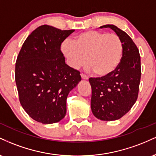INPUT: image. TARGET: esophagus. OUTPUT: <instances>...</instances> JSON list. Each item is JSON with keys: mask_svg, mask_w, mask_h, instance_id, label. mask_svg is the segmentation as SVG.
<instances>
[{"mask_svg": "<svg viewBox=\"0 0 156 156\" xmlns=\"http://www.w3.org/2000/svg\"><path fill=\"white\" fill-rule=\"evenodd\" d=\"M80 76H81L82 79H84V80H88V78H89L88 77L86 76V75L83 74V73H81V74H80Z\"/></svg>", "mask_w": 156, "mask_h": 156, "instance_id": "esophagus-1", "label": "esophagus"}]
</instances>
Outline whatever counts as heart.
<instances>
[{
	"label": "heart",
	"instance_id": "obj_1",
	"mask_svg": "<svg viewBox=\"0 0 156 156\" xmlns=\"http://www.w3.org/2000/svg\"><path fill=\"white\" fill-rule=\"evenodd\" d=\"M62 51L71 67L76 69L84 65L87 58L89 70H93L97 76H105L119 65L123 43L116 34L87 31L77 35L73 42L64 41Z\"/></svg>",
	"mask_w": 156,
	"mask_h": 156
}]
</instances>
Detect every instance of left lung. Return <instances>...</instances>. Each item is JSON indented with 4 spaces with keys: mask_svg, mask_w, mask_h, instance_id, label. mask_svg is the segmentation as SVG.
Wrapping results in <instances>:
<instances>
[{
    "mask_svg": "<svg viewBox=\"0 0 156 156\" xmlns=\"http://www.w3.org/2000/svg\"><path fill=\"white\" fill-rule=\"evenodd\" d=\"M120 37L122 57L114 72L101 78L89 79L92 87L91 108L94 117L103 121L120 119L136 101L141 79V58L132 39L114 25H105Z\"/></svg>",
    "mask_w": 156,
    "mask_h": 156,
    "instance_id": "1",
    "label": "left lung"
}]
</instances>
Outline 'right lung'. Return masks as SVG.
Instances as JSON below:
<instances>
[{
	"instance_id": "right-lung-1",
	"label": "right lung",
	"mask_w": 156,
	"mask_h": 156,
	"mask_svg": "<svg viewBox=\"0 0 156 156\" xmlns=\"http://www.w3.org/2000/svg\"><path fill=\"white\" fill-rule=\"evenodd\" d=\"M74 30L43 25L23 43L15 64L19 99L27 114L39 122L52 124L65 117L69 92L81 80L69 67L61 44Z\"/></svg>"
}]
</instances>
